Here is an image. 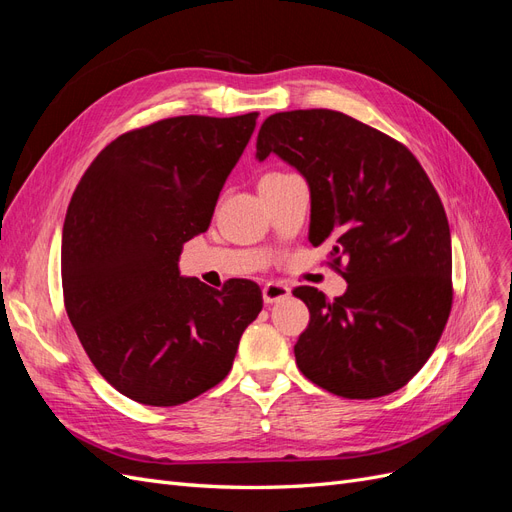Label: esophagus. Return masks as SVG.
<instances>
[{
	"mask_svg": "<svg viewBox=\"0 0 512 512\" xmlns=\"http://www.w3.org/2000/svg\"><path fill=\"white\" fill-rule=\"evenodd\" d=\"M290 297V288L280 284V282H269L265 284V288H262V299H265V303L273 305L277 301H284Z\"/></svg>",
	"mask_w": 512,
	"mask_h": 512,
	"instance_id": "esophagus-1",
	"label": "esophagus"
}]
</instances>
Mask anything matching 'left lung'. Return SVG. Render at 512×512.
<instances>
[{
  "label": "left lung",
  "instance_id": "obj_1",
  "mask_svg": "<svg viewBox=\"0 0 512 512\" xmlns=\"http://www.w3.org/2000/svg\"><path fill=\"white\" fill-rule=\"evenodd\" d=\"M269 153L309 183V243L331 245L348 282L329 301L294 288L309 324L294 344L307 380L346 399H374L408 384L436 350L453 305L451 230L442 200L412 151L339 111L275 113L260 126Z\"/></svg>",
  "mask_w": 512,
  "mask_h": 512
}]
</instances>
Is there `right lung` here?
I'll return each instance as SVG.
<instances>
[{"mask_svg":"<svg viewBox=\"0 0 512 512\" xmlns=\"http://www.w3.org/2000/svg\"><path fill=\"white\" fill-rule=\"evenodd\" d=\"M258 113L181 115L108 143L72 194L61 286L102 378L138 404L179 406L220 384L262 309L250 280L213 290L181 277L185 241L205 232Z\"/></svg>","mask_w":512,"mask_h":512,"instance_id":"1","label":"right lung"}]
</instances>
